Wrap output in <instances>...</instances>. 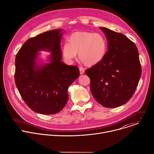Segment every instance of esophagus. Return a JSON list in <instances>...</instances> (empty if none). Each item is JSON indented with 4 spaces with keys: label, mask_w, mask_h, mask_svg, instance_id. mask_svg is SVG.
<instances>
[{
    "label": "esophagus",
    "mask_w": 154,
    "mask_h": 154,
    "mask_svg": "<svg viewBox=\"0 0 154 154\" xmlns=\"http://www.w3.org/2000/svg\"><path fill=\"white\" fill-rule=\"evenodd\" d=\"M79 71H80V74L82 75V74H83L84 72H85V70H84V69L83 68H81V67H80L79 68Z\"/></svg>",
    "instance_id": "obj_1"
}]
</instances>
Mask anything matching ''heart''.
Segmentation results:
<instances>
[{"instance_id":"obj_1","label":"heart","mask_w":154,"mask_h":154,"mask_svg":"<svg viewBox=\"0 0 154 154\" xmlns=\"http://www.w3.org/2000/svg\"><path fill=\"white\" fill-rule=\"evenodd\" d=\"M106 51V41L100 33L88 32H78L71 34L68 43L62 48L65 60L72 62L79 57L82 63L88 66L99 64L104 58Z\"/></svg>"}]
</instances>
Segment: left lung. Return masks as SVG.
<instances>
[{
    "label": "left lung",
    "mask_w": 154,
    "mask_h": 154,
    "mask_svg": "<svg viewBox=\"0 0 154 154\" xmlns=\"http://www.w3.org/2000/svg\"><path fill=\"white\" fill-rule=\"evenodd\" d=\"M108 42L103 60L86 70L94 99L102 106L115 108L125 104L134 94L141 75L138 51L122 33L100 27Z\"/></svg>",
    "instance_id": "8db88e82"
}]
</instances>
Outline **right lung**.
<instances>
[{
  "instance_id": "obj_1",
  "label": "right lung",
  "mask_w": 154,
  "mask_h": 154,
  "mask_svg": "<svg viewBox=\"0 0 154 154\" xmlns=\"http://www.w3.org/2000/svg\"><path fill=\"white\" fill-rule=\"evenodd\" d=\"M63 33V29H55L31 38L16 57V87L26 103L38 113L60 112L68 100V87L80 75L77 66L61 61ZM40 51L51 52L46 63L38 58Z\"/></svg>"
}]
</instances>
